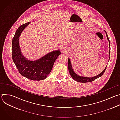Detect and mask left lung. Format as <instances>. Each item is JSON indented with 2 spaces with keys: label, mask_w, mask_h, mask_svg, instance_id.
<instances>
[{
  "label": "left lung",
  "mask_w": 120,
  "mask_h": 120,
  "mask_svg": "<svg viewBox=\"0 0 120 120\" xmlns=\"http://www.w3.org/2000/svg\"><path fill=\"white\" fill-rule=\"evenodd\" d=\"M105 33H106V37H107V39L109 41V46L110 45V40H109V38L108 37V35H107V33L106 32V31H105ZM109 55H110V51H109ZM110 59V57H109V60ZM68 70H69V73L71 76V77H72V78L75 80V81H77L78 82H91L94 80H95L96 79L101 77L102 75H103L105 73V70H106V67H105V69L104 70V71H102L101 73H100L99 75H97V76H94L93 77H82V76H80L78 75H77V74H75V73L74 72V71H73V68H72V64H71V63L70 62V59L68 58Z\"/></svg>",
  "instance_id": "1"
}]
</instances>
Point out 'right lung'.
<instances>
[{"mask_svg": "<svg viewBox=\"0 0 120 120\" xmlns=\"http://www.w3.org/2000/svg\"><path fill=\"white\" fill-rule=\"evenodd\" d=\"M29 23L28 22L22 25L15 33L12 42V59L19 73L22 76L32 80L40 81L47 77L61 52L59 50L54 51L34 61L26 59L21 54L19 38L22 32Z\"/></svg>", "mask_w": 120, "mask_h": 120, "instance_id": "1", "label": "right lung"}]
</instances>
